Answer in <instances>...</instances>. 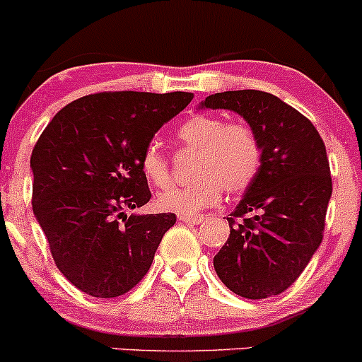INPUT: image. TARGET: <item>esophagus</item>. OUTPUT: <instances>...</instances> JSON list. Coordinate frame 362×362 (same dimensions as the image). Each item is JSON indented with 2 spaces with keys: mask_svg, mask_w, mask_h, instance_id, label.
<instances>
[{
  "mask_svg": "<svg viewBox=\"0 0 362 362\" xmlns=\"http://www.w3.org/2000/svg\"><path fill=\"white\" fill-rule=\"evenodd\" d=\"M178 219L184 221V223H189V224H198L205 219V216H178Z\"/></svg>",
  "mask_w": 362,
  "mask_h": 362,
  "instance_id": "34e87169",
  "label": "esophagus"
}]
</instances>
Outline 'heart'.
<instances>
[{"label": "heart", "instance_id": "obj_1", "mask_svg": "<svg viewBox=\"0 0 362 362\" xmlns=\"http://www.w3.org/2000/svg\"><path fill=\"white\" fill-rule=\"evenodd\" d=\"M178 139L196 150L194 180L171 185L157 196V205L166 212L194 216L216 205L223 194L242 192L252 184L262 166V141L251 125L224 122L214 115H194L178 127ZM143 175L156 187L170 184V164L157 145L146 146L139 159Z\"/></svg>", "mask_w": 362, "mask_h": 362}]
</instances>
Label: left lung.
Wrapping results in <instances>:
<instances>
[{
    "instance_id": "8db88e82",
    "label": "left lung",
    "mask_w": 362,
    "mask_h": 362,
    "mask_svg": "<svg viewBox=\"0 0 362 362\" xmlns=\"http://www.w3.org/2000/svg\"><path fill=\"white\" fill-rule=\"evenodd\" d=\"M202 106L244 117L262 141V166L226 217L230 237L214 256L221 281L245 299L279 296L297 281L324 238L332 178L324 139L272 93L237 90Z\"/></svg>"
}]
</instances>
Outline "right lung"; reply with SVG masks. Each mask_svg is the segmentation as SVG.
I'll return each mask as SVG.
<instances>
[{
	"mask_svg": "<svg viewBox=\"0 0 362 362\" xmlns=\"http://www.w3.org/2000/svg\"><path fill=\"white\" fill-rule=\"evenodd\" d=\"M192 93L103 92L54 115L31 152V205L52 259L81 292L127 293L146 276L177 216L125 210L152 198L139 159Z\"/></svg>",
	"mask_w": 362,
	"mask_h": 362,
	"instance_id": "right-lung-1",
	"label": "right lung"
}]
</instances>
